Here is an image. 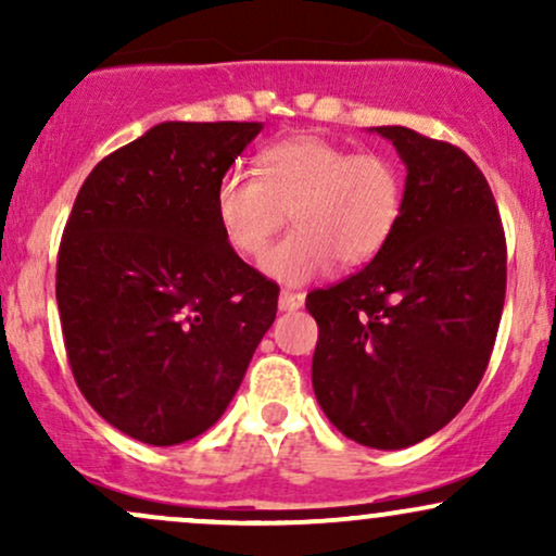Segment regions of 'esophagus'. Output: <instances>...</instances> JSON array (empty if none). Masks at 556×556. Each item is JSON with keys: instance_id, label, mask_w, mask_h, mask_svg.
Masks as SVG:
<instances>
[{"instance_id": "1", "label": "esophagus", "mask_w": 556, "mask_h": 556, "mask_svg": "<svg viewBox=\"0 0 556 556\" xmlns=\"http://www.w3.org/2000/svg\"><path fill=\"white\" fill-rule=\"evenodd\" d=\"M303 303H305L303 292H292V290L279 292V311H298L303 308Z\"/></svg>"}]
</instances>
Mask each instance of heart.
<instances>
[{
  "label": "heart",
  "mask_w": 556,
  "mask_h": 556,
  "mask_svg": "<svg viewBox=\"0 0 556 556\" xmlns=\"http://www.w3.org/2000/svg\"><path fill=\"white\" fill-rule=\"evenodd\" d=\"M216 219L229 245L258 256L285 227L287 238L261 266L285 285H303L334 264L361 266L392 238L402 212L397 164L321 136H292L258 154L256 177L229 169L216 185Z\"/></svg>",
  "instance_id": "b5f03b06"
}]
</instances>
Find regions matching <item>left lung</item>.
I'll return each mask as SVG.
<instances>
[{"instance_id": "8db88e82", "label": "left lung", "mask_w": 556, "mask_h": 556, "mask_svg": "<svg viewBox=\"0 0 556 556\" xmlns=\"http://www.w3.org/2000/svg\"><path fill=\"white\" fill-rule=\"evenodd\" d=\"M405 164L392 238L353 277L314 290V392L353 442L402 450L444 429L486 371L507 290V242L486 177L457 146L371 127Z\"/></svg>"}]
</instances>
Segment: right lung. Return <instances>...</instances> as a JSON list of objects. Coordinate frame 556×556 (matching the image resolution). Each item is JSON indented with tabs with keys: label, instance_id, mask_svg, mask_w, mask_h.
Returning a JSON list of instances; mask_svg holds the SVG:
<instances>
[{
	"label": "right lung",
	"instance_id": "1",
	"mask_svg": "<svg viewBox=\"0 0 556 556\" xmlns=\"http://www.w3.org/2000/svg\"><path fill=\"white\" fill-rule=\"evenodd\" d=\"M261 123H162L101 159L62 232L56 305L70 368L143 444L212 429L277 316L279 287L232 251L216 185Z\"/></svg>",
	"mask_w": 556,
	"mask_h": 556
}]
</instances>
